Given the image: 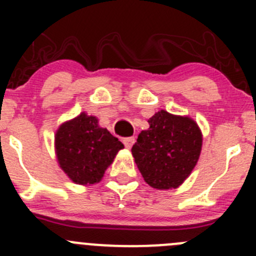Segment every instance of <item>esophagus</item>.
<instances>
[{
    "label": "esophagus",
    "instance_id": "1",
    "mask_svg": "<svg viewBox=\"0 0 256 256\" xmlns=\"http://www.w3.org/2000/svg\"><path fill=\"white\" fill-rule=\"evenodd\" d=\"M123 144L126 148H132V144H134V137H126V138H123Z\"/></svg>",
    "mask_w": 256,
    "mask_h": 256
}]
</instances>
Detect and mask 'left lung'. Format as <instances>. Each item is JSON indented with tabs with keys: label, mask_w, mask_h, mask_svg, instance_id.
<instances>
[{
	"label": "left lung",
	"mask_w": 256,
	"mask_h": 256,
	"mask_svg": "<svg viewBox=\"0 0 256 256\" xmlns=\"http://www.w3.org/2000/svg\"><path fill=\"white\" fill-rule=\"evenodd\" d=\"M133 144L132 155L144 182L156 190L177 188L196 166L202 133L192 118L160 110L148 119Z\"/></svg>",
	"instance_id": "1"
}]
</instances>
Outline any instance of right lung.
<instances>
[{"instance_id": "1", "label": "right lung", "mask_w": 256, "mask_h": 256, "mask_svg": "<svg viewBox=\"0 0 256 256\" xmlns=\"http://www.w3.org/2000/svg\"><path fill=\"white\" fill-rule=\"evenodd\" d=\"M122 148L124 144L98 126L96 116L84 112L60 124L55 134L60 168L70 180L82 186L100 182Z\"/></svg>"}]
</instances>
